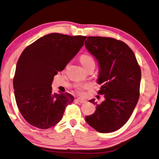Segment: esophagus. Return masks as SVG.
Returning a JSON list of instances; mask_svg holds the SVG:
<instances>
[{
	"label": "esophagus",
	"instance_id": "obj_1",
	"mask_svg": "<svg viewBox=\"0 0 159 159\" xmlns=\"http://www.w3.org/2000/svg\"><path fill=\"white\" fill-rule=\"evenodd\" d=\"M77 101L79 102H80V103H84V102H86V100L82 99V98H77Z\"/></svg>",
	"mask_w": 159,
	"mask_h": 159
}]
</instances>
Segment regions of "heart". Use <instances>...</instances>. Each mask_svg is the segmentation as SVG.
Returning <instances> with one entry per match:
<instances>
[{
  "instance_id": "1",
  "label": "heart",
  "mask_w": 159,
  "mask_h": 159,
  "mask_svg": "<svg viewBox=\"0 0 159 159\" xmlns=\"http://www.w3.org/2000/svg\"><path fill=\"white\" fill-rule=\"evenodd\" d=\"M80 63H81L82 65L86 67L88 66L89 64L91 63H94L93 58L91 57V56L88 54H82L80 58ZM90 87V85L89 84H82V83H79V84H77L75 85V89H76L77 92L80 94H82L84 92V90L85 89H88Z\"/></svg>"
}]
</instances>
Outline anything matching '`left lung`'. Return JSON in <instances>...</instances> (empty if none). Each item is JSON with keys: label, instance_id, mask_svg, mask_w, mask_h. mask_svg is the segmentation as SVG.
<instances>
[{"label": "left lung", "instance_id": "8db88e82", "mask_svg": "<svg viewBox=\"0 0 159 159\" xmlns=\"http://www.w3.org/2000/svg\"><path fill=\"white\" fill-rule=\"evenodd\" d=\"M85 47L98 61V94L105 100L96 105V112L86 121L100 133L115 131L126 123L140 97V67L132 49L123 41L112 38L89 36Z\"/></svg>", "mask_w": 159, "mask_h": 159}]
</instances>
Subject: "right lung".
Wrapping results in <instances>:
<instances>
[{
	"mask_svg": "<svg viewBox=\"0 0 159 159\" xmlns=\"http://www.w3.org/2000/svg\"><path fill=\"white\" fill-rule=\"evenodd\" d=\"M87 37L50 33L27 46L16 63L13 87L19 112L32 126L47 129L58 124L74 97L53 93L54 77L62 71Z\"/></svg>",
	"mask_w": 159,
	"mask_h": 159,
	"instance_id": "right-lung-1",
	"label": "right lung"
}]
</instances>
